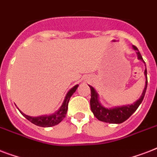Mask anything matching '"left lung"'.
<instances>
[{"mask_svg":"<svg viewBox=\"0 0 157 157\" xmlns=\"http://www.w3.org/2000/svg\"><path fill=\"white\" fill-rule=\"evenodd\" d=\"M134 50H137V54L139 59L144 60L141 56V54L139 53L136 46H134ZM145 76H146V84L144 87V92L142 94L141 97L136 103H134L132 105L128 106H123V107H115V108H105L103 106H101L100 103H98V94L94 90V89L92 86H90L91 91V98H90V107L91 111L93 112L94 115L98 120L101 121L107 122V123H112V124H120L126 121L133 113L139 107L140 103L143 102L146 93L147 86V69H145Z\"/></svg>","mask_w":157,"mask_h":157,"instance_id":"obj_1","label":"left lung"}]
</instances>
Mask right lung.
<instances>
[{
    "instance_id": "add662e5",
    "label": "right lung",
    "mask_w": 157,
    "mask_h": 157,
    "mask_svg": "<svg viewBox=\"0 0 157 157\" xmlns=\"http://www.w3.org/2000/svg\"><path fill=\"white\" fill-rule=\"evenodd\" d=\"M77 87H78V86L76 85V86H74L73 88L71 89L68 91V93L67 94L66 97H65V99H64L63 103V105L59 108V111L55 112L54 114L50 115V116H41V117H33L27 116V115H25L22 112H20L23 114V117H25L29 121H31L32 123L36 124V125H38V126L50 127L56 125L59 123H60L64 119V117H66L67 111V107H68V102L70 100V98L75 93V91L76 90Z\"/></svg>"
}]
</instances>
